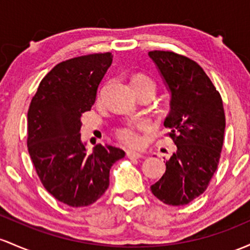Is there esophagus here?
Instances as JSON below:
<instances>
[{
	"mask_svg": "<svg viewBox=\"0 0 250 250\" xmlns=\"http://www.w3.org/2000/svg\"><path fill=\"white\" fill-rule=\"evenodd\" d=\"M127 156L129 159H131V160H134V159H140L141 158V154H140V153H138V152H133V150H127Z\"/></svg>",
	"mask_w": 250,
	"mask_h": 250,
	"instance_id": "1",
	"label": "esophagus"
}]
</instances>
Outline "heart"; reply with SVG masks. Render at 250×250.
Wrapping results in <instances>:
<instances>
[{"instance_id": "obj_1", "label": "heart", "mask_w": 250, "mask_h": 250, "mask_svg": "<svg viewBox=\"0 0 250 250\" xmlns=\"http://www.w3.org/2000/svg\"><path fill=\"white\" fill-rule=\"evenodd\" d=\"M133 86L135 89L136 92L142 91V90H152L155 94L156 85L155 82L150 78L149 76L144 75V73H138L133 78ZM117 138H119L123 144L128 145V146H139L141 144V138L139 136V134L136 133L135 129L131 127H122L119 128L116 131Z\"/></svg>"}]
</instances>
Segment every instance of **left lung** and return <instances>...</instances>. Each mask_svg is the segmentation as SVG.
Listing matches in <instances>:
<instances>
[{
  "instance_id": "1",
  "label": "left lung",
  "mask_w": 250,
  "mask_h": 250,
  "mask_svg": "<svg viewBox=\"0 0 250 250\" xmlns=\"http://www.w3.org/2000/svg\"><path fill=\"white\" fill-rule=\"evenodd\" d=\"M148 56L171 92V111L164 125L177 146L150 190L165 204L185 205L207 190L217 169L226 129L223 102L192 59L169 51H150Z\"/></svg>"
}]
</instances>
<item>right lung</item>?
Wrapping results in <instances>:
<instances>
[{
	"instance_id": "right-lung-1",
	"label": "right lung",
	"mask_w": 250,
	"mask_h": 250,
	"mask_svg": "<svg viewBox=\"0 0 250 250\" xmlns=\"http://www.w3.org/2000/svg\"><path fill=\"white\" fill-rule=\"evenodd\" d=\"M112 62L110 52L59 62L43 77L32 98L27 147L43 188L72 208L87 207L109 188V172L125 153L97 145L87 154L81 140L82 115L94 105Z\"/></svg>"
}]
</instances>
